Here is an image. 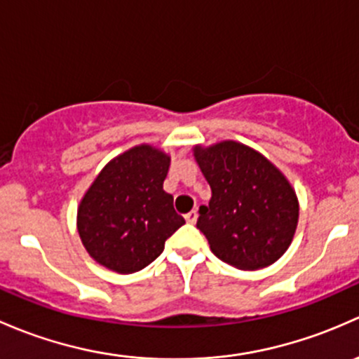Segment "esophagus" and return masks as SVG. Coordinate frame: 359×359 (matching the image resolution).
Wrapping results in <instances>:
<instances>
[{
  "instance_id": "1",
  "label": "esophagus",
  "mask_w": 359,
  "mask_h": 359,
  "mask_svg": "<svg viewBox=\"0 0 359 359\" xmlns=\"http://www.w3.org/2000/svg\"><path fill=\"white\" fill-rule=\"evenodd\" d=\"M197 217H198L197 210H190V212H188V214H184V219H187V223H190V224H195Z\"/></svg>"
}]
</instances>
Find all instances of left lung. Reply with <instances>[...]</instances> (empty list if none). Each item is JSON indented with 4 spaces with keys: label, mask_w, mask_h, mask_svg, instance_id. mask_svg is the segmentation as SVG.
<instances>
[{
    "label": "left lung",
    "mask_w": 359,
    "mask_h": 359,
    "mask_svg": "<svg viewBox=\"0 0 359 359\" xmlns=\"http://www.w3.org/2000/svg\"><path fill=\"white\" fill-rule=\"evenodd\" d=\"M212 197L198 209L197 228L221 261L261 269L283 256L299 219L295 191L259 152L236 142L195 147Z\"/></svg>",
    "instance_id": "8db88e82"
}]
</instances>
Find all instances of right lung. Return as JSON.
<instances>
[{"mask_svg":"<svg viewBox=\"0 0 359 359\" xmlns=\"http://www.w3.org/2000/svg\"><path fill=\"white\" fill-rule=\"evenodd\" d=\"M169 157L149 145L128 150L103 168L77 210V231L95 261L135 273L157 259L184 219L162 184Z\"/></svg>","mask_w":359,"mask_h":359,"instance_id":"obj_1","label":"right lung"}]
</instances>
